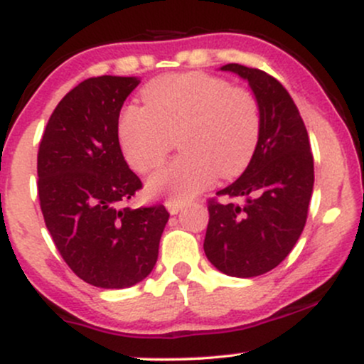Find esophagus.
<instances>
[{
	"instance_id": "esophagus-1",
	"label": "esophagus",
	"mask_w": 364,
	"mask_h": 364,
	"mask_svg": "<svg viewBox=\"0 0 364 364\" xmlns=\"http://www.w3.org/2000/svg\"><path fill=\"white\" fill-rule=\"evenodd\" d=\"M183 207H185V203L178 202V200H166V208L169 210V214H178L179 210H183Z\"/></svg>"
}]
</instances>
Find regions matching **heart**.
<instances>
[{
    "label": "heart",
    "mask_w": 364,
    "mask_h": 364,
    "mask_svg": "<svg viewBox=\"0 0 364 364\" xmlns=\"http://www.w3.org/2000/svg\"><path fill=\"white\" fill-rule=\"evenodd\" d=\"M145 106L129 104L118 123L128 164L149 173L164 161L179 136L183 152L147 181L152 196L193 198L214 183L232 178L252 161L260 139V107L252 92L205 73H178L150 82Z\"/></svg>",
    "instance_id": "1"
}]
</instances>
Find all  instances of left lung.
<instances>
[{
  "label": "left lung",
  "instance_id": "1",
  "mask_svg": "<svg viewBox=\"0 0 364 364\" xmlns=\"http://www.w3.org/2000/svg\"><path fill=\"white\" fill-rule=\"evenodd\" d=\"M248 82L260 107V139L245 173L217 191L237 202L208 200L203 250L231 277H257L275 269L301 236L313 193V156L306 127L289 92L269 73L229 63Z\"/></svg>",
  "mask_w": 364,
  "mask_h": 364
}]
</instances>
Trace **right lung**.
I'll return each instance as SVG.
<instances>
[{
  "mask_svg": "<svg viewBox=\"0 0 364 364\" xmlns=\"http://www.w3.org/2000/svg\"><path fill=\"white\" fill-rule=\"evenodd\" d=\"M136 77L87 78L53 111L37 154V190L46 228L82 281L123 289L157 262L169 214L164 205L127 207L141 188L118 139L123 102Z\"/></svg>",
  "mask_w": 364,
  "mask_h": 364,
  "instance_id": "obj_1",
  "label": "right lung"
}]
</instances>
